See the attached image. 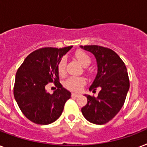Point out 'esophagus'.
I'll return each mask as SVG.
<instances>
[{"label":"esophagus","instance_id":"1","mask_svg":"<svg viewBox=\"0 0 147 147\" xmlns=\"http://www.w3.org/2000/svg\"><path fill=\"white\" fill-rule=\"evenodd\" d=\"M79 94L77 93H71V97H78Z\"/></svg>","mask_w":147,"mask_h":147}]
</instances>
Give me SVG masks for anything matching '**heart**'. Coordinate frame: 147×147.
<instances>
[{"mask_svg": "<svg viewBox=\"0 0 147 147\" xmlns=\"http://www.w3.org/2000/svg\"><path fill=\"white\" fill-rule=\"evenodd\" d=\"M76 59L79 63L84 67L88 66L91 64V57L84 51L78 50L75 54ZM66 58L62 57L59 62L58 63V71L61 76L65 75L66 72ZM86 80L84 77H78V76H71L64 82V86L65 88L72 91V92H78L82 89V88L85 85Z\"/></svg>", "mask_w": 147, "mask_h": 147, "instance_id": "b5f03b06", "label": "heart"}]
</instances>
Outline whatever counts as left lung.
<instances>
[{
  "label": "left lung",
  "instance_id": "left-lung-1",
  "mask_svg": "<svg viewBox=\"0 0 147 147\" xmlns=\"http://www.w3.org/2000/svg\"><path fill=\"white\" fill-rule=\"evenodd\" d=\"M80 47L92 53L98 65L96 77L89 90L95 92L97 88L100 89L97 98L85 94L88 103L82 113L91 123L105 124L116 116L124 104L130 88L127 68L111 49L96 45Z\"/></svg>",
  "mask_w": 147,
  "mask_h": 147
}]
</instances>
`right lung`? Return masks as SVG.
Returning a JSON list of instances; mask_svg holds the SVG:
<instances>
[{"instance_id": "add662e5", "label": "right lung", "mask_w": 147, "mask_h": 147, "mask_svg": "<svg viewBox=\"0 0 147 147\" xmlns=\"http://www.w3.org/2000/svg\"><path fill=\"white\" fill-rule=\"evenodd\" d=\"M72 47L62 49L46 47L31 53L24 59L15 77L13 95L26 118L37 124L53 123L62 113L71 92L60 84L58 63ZM49 82L57 89L50 95L45 90Z\"/></svg>"}]
</instances>
